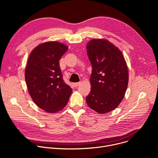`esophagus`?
Segmentation results:
<instances>
[{
  "label": "esophagus",
  "instance_id": "1",
  "mask_svg": "<svg viewBox=\"0 0 158 158\" xmlns=\"http://www.w3.org/2000/svg\"><path fill=\"white\" fill-rule=\"evenodd\" d=\"M81 82H76V83H74L73 84V85H74V87H77V86H79L80 84H81Z\"/></svg>",
  "mask_w": 158,
  "mask_h": 158
}]
</instances>
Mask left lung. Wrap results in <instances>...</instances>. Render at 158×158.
Masks as SVG:
<instances>
[{
    "mask_svg": "<svg viewBox=\"0 0 158 158\" xmlns=\"http://www.w3.org/2000/svg\"><path fill=\"white\" fill-rule=\"evenodd\" d=\"M86 48L93 69L91 90L85 101L98 113H107L124 97L129 81L127 64L121 51L107 40L93 39Z\"/></svg>",
    "mask_w": 158,
    "mask_h": 158,
    "instance_id": "8db88e82",
    "label": "left lung"
}]
</instances>
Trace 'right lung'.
Here are the masks:
<instances>
[{"instance_id": "right-lung-1", "label": "right lung", "mask_w": 158, "mask_h": 158, "mask_svg": "<svg viewBox=\"0 0 158 158\" xmlns=\"http://www.w3.org/2000/svg\"><path fill=\"white\" fill-rule=\"evenodd\" d=\"M67 50L62 43L47 42L34 48L28 59L25 79L29 93L34 103L49 113L62 110L73 91L62 79L59 62Z\"/></svg>"}]
</instances>
